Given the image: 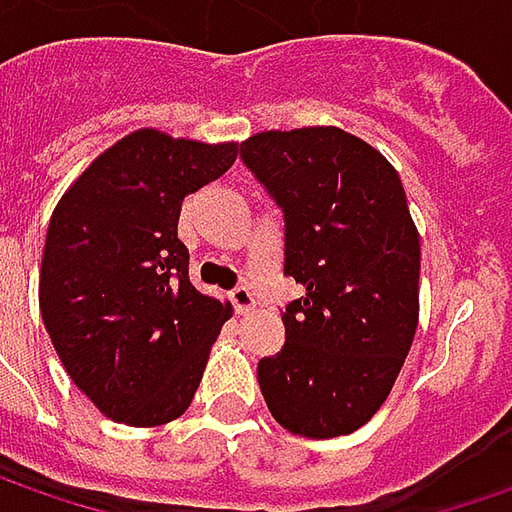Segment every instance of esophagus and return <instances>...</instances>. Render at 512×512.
<instances>
[{
	"mask_svg": "<svg viewBox=\"0 0 512 512\" xmlns=\"http://www.w3.org/2000/svg\"><path fill=\"white\" fill-rule=\"evenodd\" d=\"M230 299H233V305H236V313H250V310L256 307V299H253V293H250L247 287H236V290L230 293Z\"/></svg>",
	"mask_w": 512,
	"mask_h": 512,
	"instance_id": "1",
	"label": "esophagus"
}]
</instances>
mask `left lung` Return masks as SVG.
<instances>
[{"label": "left lung", "instance_id": "8db88e82", "mask_svg": "<svg viewBox=\"0 0 512 512\" xmlns=\"http://www.w3.org/2000/svg\"><path fill=\"white\" fill-rule=\"evenodd\" d=\"M242 159L282 205L287 342L259 362L267 410L285 430L336 439L387 402L419 325L422 242L396 168L333 125L265 130Z\"/></svg>", "mask_w": 512, "mask_h": 512}]
</instances>
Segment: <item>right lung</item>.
Here are the masks:
<instances>
[{"instance_id":"obj_1","label":"right lung","mask_w":512,"mask_h":512,"mask_svg":"<svg viewBox=\"0 0 512 512\" xmlns=\"http://www.w3.org/2000/svg\"><path fill=\"white\" fill-rule=\"evenodd\" d=\"M236 156V142L139 128L102 150L50 216L42 322L73 384L113 422L179 419L233 316L230 302L190 285L176 225L187 193Z\"/></svg>"}]
</instances>
